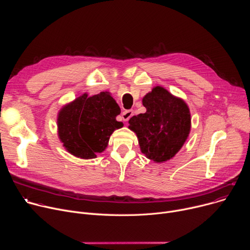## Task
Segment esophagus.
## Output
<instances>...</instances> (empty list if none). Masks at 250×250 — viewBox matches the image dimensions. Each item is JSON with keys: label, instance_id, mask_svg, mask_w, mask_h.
Instances as JSON below:
<instances>
[{"label": "esophagus", "instance_id": "obj_1", "mask_svg": "<svg viewBox=\"0 0 250 250\" xmlns=\"http://www.w3.org/2000/svg\"><path fill=\"white\" fill-rule=\"evenodd\" d=\"M134 115V111L133 110H125L123 112L122 116H123V120L124 122H128V120L130 117Z\"/></svg>", "mask_w": 250, "mask_h": 250}]
</instances>
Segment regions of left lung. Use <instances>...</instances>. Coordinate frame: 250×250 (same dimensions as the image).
I'll use <instances>...</instances> for the list:
<instances>
[{
    "instance_id": "obj_1",
    "label": "left lung",
    "mask_w": 250,
    "mask_h": 250,
    "mask_svg": "<svg viewBox=\"0 0 250 250\" xmlns=\"http://www.w3.org/2000/svg\"><path fill=\"white\" fill-rule=\"evenodd\" d=\"M145 113L130 117L129 128L139 139L142 153L156 162L171 159L181 149L190 130L187 103L157 86L143 98Z\"/></svg>"
}]
</instances>
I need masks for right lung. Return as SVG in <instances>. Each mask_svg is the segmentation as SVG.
<instances>
[{"mask_svg":"<svg viewBox=\"0 0 250 250\" xmlns=\"http://www.w3.org/2000/svg\"><path fill=\"white\" fill-rule=\"evenodd\" d=\"M121 108L108 92L88 97L85 93L65 105L59 113V137L71 154L83 159L95 158L107 147L113 130L123 127L116 121Z\"/></svg>","mask_w":250,"mask_h":250,"instance_id":"1","label":"right lung"}]
</instances>
